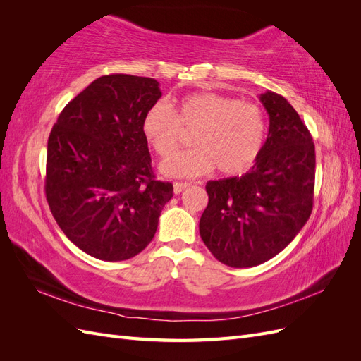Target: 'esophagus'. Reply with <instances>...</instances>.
I'll use <instances>...</instances> for the list:
<instances>
[{
	"instance_id": "obj_1",
	"label": "esophagus",
	"mask_w": 361,
	"mask_h": 361,
	"mask_svg": "<svg viewBox=\"0 0 361 361\" xmlns=\"http://www.w3.org/2000/svg\"><path fill=\"white\" fill-rule=\"evenodd\" d=\"M188 187H190L188 182H174L173 190H174V194H180L185 188H188Z\"/></svg>"
}]
</instances>
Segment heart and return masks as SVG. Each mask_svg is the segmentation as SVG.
Wrapping results in <instances>:
<instances>
[{"label":"heart","mask_w":361,"mask_h":361,"mask_svg":"<svg viewBox=\"0 0 361 361\" xmlns=\"http://www.w3.org/2000/svg\"><path fill=\"white\" fill-rule=\"evenodd\" d=\"M185 129H195L197 147L164 161V176L194 178L215 167L226 176H238L259 159L267 120L257 104L214 92L183 96L176 111L166 102H157L143 118L145 138L161 158L170 157L183 143Z\"/></svg>","instance_id":"1"}]
</instances>
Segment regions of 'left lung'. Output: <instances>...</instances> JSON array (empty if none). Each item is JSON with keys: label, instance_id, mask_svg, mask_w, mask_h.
Here are the masks:
<instances>
[{"label": "left lung", "instance_id": "8db88e82", "mask_svg": "<svg viewBox=\"0 0 361 361\" xmlns=\"http://www.w3.org/2000/svg\"><path fill=\"white\" fill-rule=\"evenodd\" d=\"M268 137L256 164L241 178L209 180L200 218L204 245L221 264L250 268L286 248L313 209L314 145L285 97L267 92Z\"/></svg>", "mask_w": 361, "mask_h": 361}]
</instances>
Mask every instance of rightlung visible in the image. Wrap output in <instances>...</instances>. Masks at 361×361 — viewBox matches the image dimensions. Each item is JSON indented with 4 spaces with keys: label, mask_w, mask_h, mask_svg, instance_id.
<instances>
[{
    "label": "right lung",
    "mask_w": 361,
    "mask_h": 361,
    "mask_svg": "<svg viewBox=\"0 0 361 361\" xmlns=\"http://www.w3.org/2000/svg\"><path fill=\"white\" fill-rule=\"evenodd\" d=\"M154 78L104 75L63 108L48 138L52 216L84 253L137 256L154 239L173 185L155 179L143 118L161 97Z\"/></svg>",
    "instance_id": "1"
}]
</instances>
